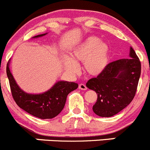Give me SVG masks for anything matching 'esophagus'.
<instances>
[{
    "instance_id": "34e87169",
    "label": "esophagus",
    "mask_w": 150,
    "mask_h": 150,
    "mask_svg": "<svg viewBox=\"0 0 150 150\" xmlns=\"http://www.w3.org/2000/svg\"><path fill=\"white\" fill-rule=\"evenodd\" d=\"M79 88L80 90H86L87 89V87H86L85 84H83V83H81V84H79Z\"/></svg>"
}]
</instances>
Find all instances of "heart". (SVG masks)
Masks as SVG:
<instances>
[{
	"mask_svg": "<svg viewBox=\"0 0 150 150\" xmlns=\"http://www.w3.org/2000/svg\"><path fill=\"white\" fill-rule=\"evenodd\" d=\"M71 59L66 65L71 71H76L78 66L74 61L84 62V69L90 75L97 76L103 72L109 62V48L106 43L96 36L87 38L73 51Z\"/></svg>",
	"mask_w": 150,
	"mask_h": 150,
	"instance_id": "heart-1",
	"label": "heart"
}]
</instances>
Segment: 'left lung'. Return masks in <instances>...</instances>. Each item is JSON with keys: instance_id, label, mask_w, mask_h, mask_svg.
<instances>
[{"instance_id": "8db88e82", "label": "left lung", "mask_w": 150, "mask_h": 150, "mask_svg": "<svg viewBox=\"0 0 150 150\" xmlns=\"http://www.w3.org/2000/svg\"><path fill=\"white\" fill-rule=\"evenodd\" d=\"M130 57L109 63L102 73L86 84L98 94L97 101L93 106L98 116H114L133 100L141 75V62L132 47Z\"/></svg>"}]
</instances>
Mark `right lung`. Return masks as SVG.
<instances>
[{"label": "right lung", "instance_id": "obj_1", "mask_svg": "<svg viewBox=\"0 0 150 150\" xmlns=\"http://www.w3.org/2000/svg\"><path fill=\"white\" fill-rule=\"evenodd\" d=\"M44 35L46 33L35 35L34 38ZM6 74L11 95L16 103L30 115L40 119H52L58 115L64 108L69 93L78 87V84L75 82L60 81L42 94H28L18 87L10 72L8 64L6 66Z\"/></svg>", "mask_w": 150, "mask_h": 150}]
</instances>
